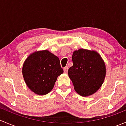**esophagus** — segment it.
<instances>
[{
	"mask_svg": "<svg viewBox=\"0 0 126 126\" xmlns=\"http://www.w3.org/2000/svg\"><path fill=\"white\" fill-rule=\"evenodd\" d=\"M63 70H64V72H65V73H67L68 71V66L64 67V68H63Z\"/></svg>",
	"mask_w": 126,
	"mask_h": 126,
	"instance_id": "1",
	"label": "esophagus"
}]
</instances>
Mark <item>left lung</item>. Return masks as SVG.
<instances>
[{
  "label": "left lung",
  "mask_w": 126,
  "mask_h": 126,
  "mask_svg": "<svg viewBox=\"0 0 126 126\" xmlns=\"http://www.w3.org/2000/svg\"><path fill=\"white\" fill-rule=\"evenodd\" d=\"M73 65L68 75L76 92L88 96L97 91L102 85L105 76V65L99 54L95 51L81 49L72 54Z\"/></svg>",
  "instance_id": "8db88e82"
}]
</instances>
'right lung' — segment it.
Masks as SVG:
<instances>
[{"label": "right lung", "mask_w": 126, "mask_h": 126, "mask_svg": "<svg viewBox=\"0 0 126 126\" xmlns=\"http://www.w3.org/2000/svg\"><path fill=\"white\" fill-rule=\"evenodd\" d=\"M63 73L60 60L48 50L35 52L26 59L22 74L27 87L35 93L46 94L54 88L58 76Z\"/></svg>", "instance_id": "add662e5"}]
</instances>
